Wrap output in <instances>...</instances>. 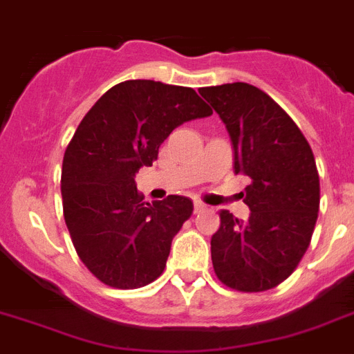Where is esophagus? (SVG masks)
<instances>
[{"mask_svg":"<svg viewBox=\"0 0 354 354\" xmlns=\"http://www.w3.org/2000/svg\"><path fill=\"white\" fill-rule=\"evenodd\" d=\"M203 210H207V205L201 201H196L194 203V214H199V212H203Z\"/></svg>","mask_w":354,"mask_h":354,"instance_id":"esophagus-1","label":"esophagus"}]
</instances>
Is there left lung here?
Instances as JSON below:
<instances>
[{
    "instance_id": "8db88e82",
    "label": "left lung",
    "mask_w": 354,
    "mask_h": 354,
    "mask_svg": "<svg viewBox=\"0 0 354 354\" xmlns=\"http://www.w3.org/2000/svg\"><path fill=\"white\" fill-rule=\"evenodd\" d=\"M199 94L228 128L251 210L248 221L219 212L210 242L215 274L233 290H269L296 270L317 223L321 185L312 147L290 115L253 85L235 82Z\"/></svg>"
}]
</instances>
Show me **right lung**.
Here are the masks:
<instances>
[{"mask_svg":"<svg viewBox=\"0 0 354 354\" xmlns=\"http://www.w3.org/2000/svg\"><path fill=\"white\" fill-rule=\"evenodd\" d=\"M210 113L194 88L128 80L82 119L64 153V219L80 260L104 285L139 288L164 272L171 242L194 205L183 196L149 205L133 176L153 165L176 126Z\"/></svg>","mask_w":354,"mask_h":354,"instance_id":"right-lung-1","label":"right lung"}]
</instances>
